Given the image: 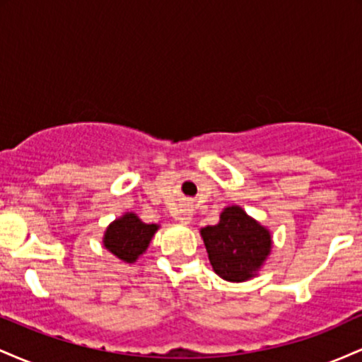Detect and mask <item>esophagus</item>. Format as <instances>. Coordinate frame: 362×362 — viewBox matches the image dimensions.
Listing matches in <instances>:
<instances>
[{
    "instance_id": "esophagus-1",
    "label": "esophagus",
    "mask_w": 362,
    "mask_h": 362,
    "mask_svg": "<svg viewBox=\"0 0 362 362\" xmlns=\"http://www.w3.org/2000/svg\"><path fill=\"white\" fill-rule=\"evenodd\" d=\"M175 218H177L178 221H180L182 224H187V223L190 221V218H192V209H190V207L187 206V207H184V209L178 211V213L175 214Z\"/></svg>"
}]
</instances>
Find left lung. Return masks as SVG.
<instances>
[{
	"instance_id": "obj_1",
	"label": "left lung",
	"mask_w": 362,
	"mask_h": 362,
	"mask_svg": "<svg viewBox=\"0 0 362 362\" xmlns=\"http://www.w3.org/2000/svg\"><path fill=\"white\" fill-rule=\"evenodd\" d=\"M201 235L214 272L231 282L253 277L272 247L271 233L238 206L226 207L219 223Z\"/></svg>"
}]
</instances>
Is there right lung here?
<instances>
[{"label":"right lung","mask_w":362,"mask_h":362,"mask_svg":"<svg viewBox=\"0 0 362 362\" xmlns=\"http://www.w3.org/2000/svg\"><path fill=\"white\" fill-rule=\"evenodd\" d=\"M156 230V224H146L136 214L127 213L107 228L103 245L120 260L134 262L146 250L149 240Z\"/></svg>","instance_id":"add662e5"}]
</instances>
